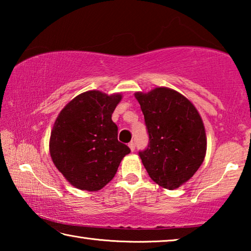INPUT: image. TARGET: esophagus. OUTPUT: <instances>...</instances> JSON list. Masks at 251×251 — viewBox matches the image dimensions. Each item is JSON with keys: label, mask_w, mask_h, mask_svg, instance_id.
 I'll use <instances>...</instances> for the list:
<instances>
[{"label": "esophagus", "mask_w": 251, "mask_h": 251, "mask_svg": "<svg viewBox=\"0 0 251 251\" xmlns=\"http://www.w3.org/2000/svg\"><path fill=\"white\" fill-rule=\"evenodd\" d=\"M128 147L130 148L131 151H135V143H134V142H130V143L128 144Z\"/></svg>", "instance_id": "1"}]
</instances>
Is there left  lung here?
Returning a JSON list of instances; mask_svg holds the SVG:
<instances>
[{"label":"left lung","mask_w":251,"mask_h":251,"mask_svg":"<svg viewBox=\"0 0 251 251\" xmlns=\"http://www.w3.org/2000/svg\"><path fill=\"white\" fill-rule=\"evenodd\" d=\"M150 135L139 151L144 167L156 184L169 190L184 185L201 167L206 156L205 126L188 99L168 87L136 92Z\"/></svg>","instance_id":"left-lung-1"}]
</instances>
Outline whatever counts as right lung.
<instances>
[{"mask_svg":"<svg viewBox=\"0 0 251 251\" xmlns=\"http://www.w3.org/2000/svg\"><path fill=\"white\" fill-rule=\"evenodd\" d=\"M122 94L87 91L66 104L50 131V154L72 186L96 192L113 179L130 150L117 139L112 114Z\"/></svg>","mask_w":251,"mask_h":251,"instance_id":"obj_1","label":"right lung"}]
</instances>
